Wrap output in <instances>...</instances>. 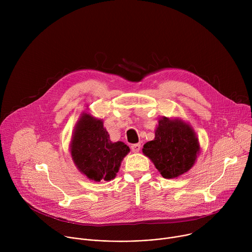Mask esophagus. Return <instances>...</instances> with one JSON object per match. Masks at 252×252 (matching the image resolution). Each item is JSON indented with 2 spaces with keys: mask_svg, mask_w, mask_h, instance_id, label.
Wrapping results in <instances>:
<instances>
[{
  "mask_svg": "<svg viewBox=\"0 0 252 252\" xmlns=\"http://www.w3.org/2000/svg\"><path fill=\"white\" fill-rule=\"evenodd\" d=\"M140 149H141L140 143H134V145L131 146V152L132 153H138L140 151Z\"/></svg>",
  "mask_w": 252,
  "mask_h": 252,
  "instance_id": "34e87169",
  "label": "esophagus"
}]
</instances>
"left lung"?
Wrapping results in <instances>:
<instances>
[{
  "instance_id": "1",
  "label": "left lung",
  "mask_w": 252,
  "mask_h": 252,
  "mask_svg": "<svg viewBox=\"0 0 252 252\" xmlns=\"http://www.w3.org/2000/svg\"><path fill=\"white\" fill-rule=\"evenodd\" d=\"M155 134V139L143 146L142 153L164 178L177 177L193 166L200 148L189 124L163 117L158 121Z\"/></svg>"
}]
</instances>
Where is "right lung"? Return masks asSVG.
Here are the masks:
<instances>
[{
    "instance_id": "obj_1",
    "label": "right lung",
    "mask_w": 252,
    "mask_h": 252,
    "mask_svg": "<svg viewBox=\"0 0 252 252\" xmlns=\"http://www.w3.org/2000/svg\"><path fill=\"white\" fill-rule=\"evenodd\" d=\"M129 153L123 141L112 142L101 120L84 113L70 141V155L78 169L94 182L112 181Z\"/></svg>"
}]
</instances>
